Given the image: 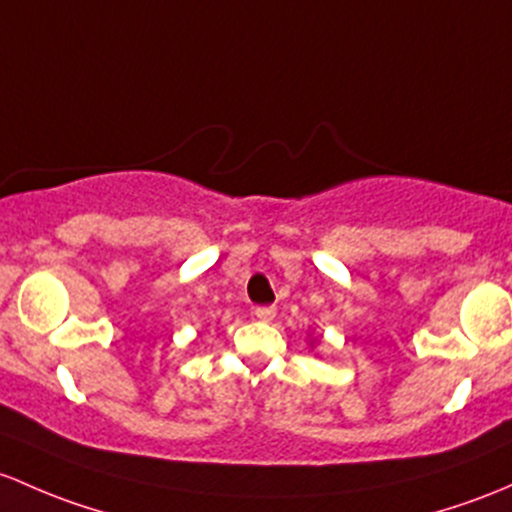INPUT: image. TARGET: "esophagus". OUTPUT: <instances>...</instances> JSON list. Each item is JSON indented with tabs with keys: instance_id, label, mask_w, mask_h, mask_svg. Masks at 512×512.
Instances as JSON below:
<instances>
[{
	"instance_id": "34e87169",
	"label": "esophagus",
	"mask_w": 512,
	"mask_h": 512,
	"mask_svg": "<svg viewBox=\"0 0 512 512\" xmlns=\"http://www.w3.org/2000/svg\"><path fill=\"white\" fill-rule=\"evenodd\" d=\"M255 316L260 321H272L274 316H277V309H274V306H257Z\"/></svg>"
}]
</instances>
